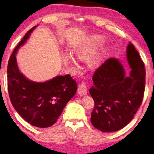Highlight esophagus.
<instances>
[{
	"label": "esophagus",
	"mask_w": 154,
	"mask_h": 154,
	"mask_svg": "<svg viewBox=\"0 0 154 154\" xmlns=\"http://www.w3.org/2000/svg\"><path fill=\"white\" fill-rule=\"evenodd\" d=\"M88 92V88L86 84L83 82L79 85V88H78V93H79V95L83 96L85 95V94H87Z\"/></svg>",
	"instance_id": "1"
}]
</instances>
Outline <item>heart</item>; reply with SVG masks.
I'll list each match as a JSON object with an SVG mask.
<instances>
[{
	"mask_svg": "<svg viewBox=\"0 0 154 154\" xmlns=\"http://www.w3.org/2000/svg\"><path fill=\"white\" fill-rule=\"evenodd\" d=\"M102 42L103 39L102 37L99 36V35H92L90 38L85 45H84L83 47L77 50L76 53H75L77 57L80 60H84V59L88 58L96 51ZM71 62L74 64H76V62L73 59H71Z\"/></svg>",
	"mask_w": 154,
	"mask_h": 154,
	"instance_id": "b5f03b06",
	"label": "heart"
}]
</instances>
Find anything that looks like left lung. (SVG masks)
Returning a JSON list of instances; mask_svg holds the SVG:
<instances>
[{"instance_id": "8db88e82", "label": "left lung", "mask_w": 154, "mask_h": 154, "mask_svg": "<svg viewBox=\"0 0 154 154\" xmlns=\"http://www.w3.org/2000/svg\"><path fill=\"white\" fill-rule=\"evenodd\" d=\"M127 59L131 69L126 76L121 63L116 58L105 61L92 76L90 94L94 107L91 123L104 132H116L127 125L142 104L145 89L144 64L131 43L127 48Z\"/></svg>"}]
</instances>
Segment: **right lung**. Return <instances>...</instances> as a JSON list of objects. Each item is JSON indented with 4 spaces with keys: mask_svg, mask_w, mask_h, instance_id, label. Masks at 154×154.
I'll return each mask as SVG.
<instances>
[{
    "mask_svg": "<svg viewBox=\"0 0 154 154\" xmlns=\"http://www.w3.org/2000/svg\"><path fill=\"white\" fill-rule=\"evenodd\" d=\"M35 27L27 31L10 56L8 64V89L12 106L25 121L35 127L48 128L56 123L65 106L74 96L77 83L69 74L36 83L29 81L20 72L16 52Z\"/></svg>",
    "mask_w": 154,
    "mask_h": 154,
    "instance_id": "obj_1",
    "label": "right lung"
}]
</instances>
